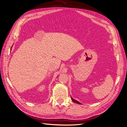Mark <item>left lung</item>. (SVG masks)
I'll use <instances>...</instances> for the list:
<instances>
[{
	"mask_svg": "<svg viewBox=\"0 0 127 127\" xmlns=\"http://www.w3.org/2000/svg\"><path fill=\"white\" fill-rule=\"evenodd\" d=\"M72 98V100H73V101H74V102H76V103H77V104H81V103L80 102H79L78 101H77V100H75V99H74L73 98H72V97H71Z\"/></svg>",
	"mask_w": 127,
	"mask_h": 127,
	"instance_id": "1",
	"label": "left lung"
}]
</instances>
